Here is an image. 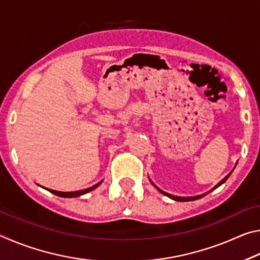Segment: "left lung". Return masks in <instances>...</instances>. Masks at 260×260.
I'll return each instance as SVG.
<instances>
[{
    "label": "left lung",
    "instance_id": "left-lung-1",
    "mask_svg": "<svg viewBox=\"0 0 260 260\" xmlns=\"http://www.w3.org/2000/svg\"><path fill=\"white\" fill-rule=\"evenodd\" d=\"M232 174V172L228 174V175H226L225 178H223L221 181H220L217 186H215L213 189H215V188H218L219 186H221L222 183H225L226 182V180L230 178V175ZM151 183H152V181H151ZM153 184V183H152ZM153 186H155L158 190H159L162 195H165V196H167V197H170V199H172V200H174V201H177V202H190V201H196V200H200V199H202V197H204L205 195H208V193L211 191V190H213V189H211L210 191H208V192H204V193H202V195H197V196H190V197H181V196H174V195H171V193H167V192H165V191H162V190H160L159 188H158L156 184H153Z\"/></svg>",
    "mask_w": 260,
    "mask_h": 260
}]
</instances>
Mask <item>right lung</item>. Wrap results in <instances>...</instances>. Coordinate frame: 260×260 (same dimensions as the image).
<instances>
[{"instance_id": "obj_1", "label": "right lung", "mask_w": 260, "mask_h": 260, "mask_svg": "<svg viewBox=\"0 0 260 260\" xmlns=\"http://www.w3.org/2000/svg\"><path fill=\"white\" fill-rule=\"evenodd\" d=\"M101 183H102V181L99 182V183H96L95 186H93V187L87 188V189H83V190H78V191H68V192H65V191L52 190V189H47V190L52 192V193H55V195L59 196V197H68V199H70V197H79V196L83 195V193H87V192H89V191H91V190H94V189L98 188Z\"/></svg>"}]
</instances>
